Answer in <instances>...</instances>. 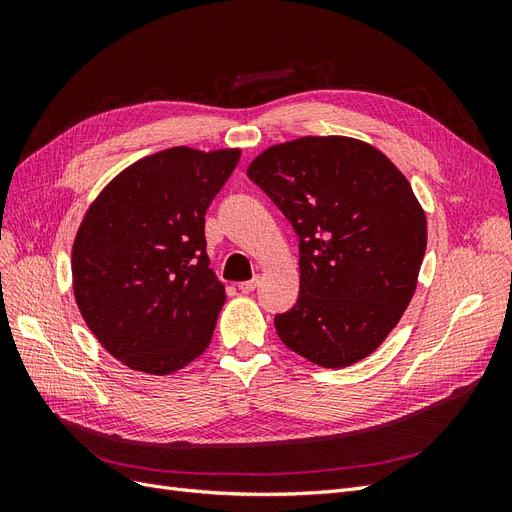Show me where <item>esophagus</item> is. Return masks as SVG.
Instances as JSON below:
<instances>
[{
  "instance_id": "esophagus-1",
  "label": "esophagus",
  "mask_w": 512,
  "mask_h": 512,
  "mask_svg": "<svg viewBox=\"0 0 512 512\" xmlns=\"http://www.w3.org/2000/svg\"><path fill=\"white\" fill-rule=\"evenodd\" d=\"M256 286H258V277H254V280L241 282V284H239V290H241L243 294H250V292H254V290H256Z\"/></svg>"
}]
</instances>
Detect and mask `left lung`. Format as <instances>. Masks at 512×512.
Segmentation results:
<instances>
[{
  "instance_id": "obj_1",
  "label": "left lung",
  "mask_w": 512,
  "mask_h": 512,
  "mask_svg": "<svg viewBox=\"0 0 512 512\" xmlns=\"http://www.w3.org/2000/svg\"><path fill=\"white\" fill-rule=\"evenodd\" d=\"M299 235V301L275 316L286 348L327 369L363 361L404 316L427 218L404 173L350 136H301L247 166Z\"/></svg>"
}]
</instances>
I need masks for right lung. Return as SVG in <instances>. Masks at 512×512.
<instances>
[{"mask_svg":"<svg viewBox=\"0 0 512 512\" xmlns=\"http://www.w3.org/2000/svg\"><path fill=\"white\" fill-rule=\"evenodd\" d=\"M241 149L170 147L104 185L72 245V290L89 331L126 367L168 376L211 342L226 301L209 269L205 213Z\"/></svg>","mask_w":512,"mask_h":512,"instance_id":"add662e5","label":"right lung"}]
</instances>
